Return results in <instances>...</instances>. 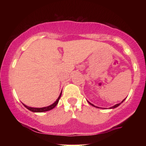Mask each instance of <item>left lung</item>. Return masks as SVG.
I'll return each instance as SVG.
<instances>
[{"mask_svg":"<svg viewBox=\"0 0 146 146\" xmlns=\"http://www.w3.org/2000/svg\"><path fill=\"white\" fill-rule=\"evenodd\" d=\"M125 100V99H124V100H123V101H122L121 102V103H119V104H116V105H115V106H113V107H110V108H116V107H117V106H119L120 104H121L122 103V102H123V101H124V100ZM88 102V103H89L90 104V105H91V106H94V107H96V108H99V107H97V106H94V105H93V104H92L91 103H90V102Z\"/></svg>","mask_w":146,"mask_h":146,"instance_id":"8db88e82","label":"left lung"}]
</instances>
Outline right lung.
I'll use <instances>...</instances> for the list:
<instances>
[{"instance_id": "1", "label": "right lung", "mask_w": 146, "mask_h": 146, "mask_svg": "<svg viewBox=\"0 0 146 146\" xmlns=\"http://www.w3.org/2000/svg\"><path fill=\"white\" fill-rule=\"evenodd\" d=\"M61 95H62V92H61V93L60 94V96L58 97V99H57L56 101L53 104H52L51 105L48 106H46V107H43V108H32V107L27 106H26L25 104H23V105H24V106L25 107V108H27L28 110H31V112H34V113H42V112L48 111V110L53 109V108H54L56 106V105L58 104V102H59Z\"/></svg>"}]
</instances>
